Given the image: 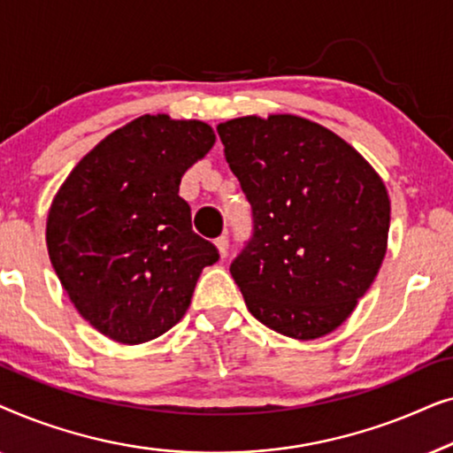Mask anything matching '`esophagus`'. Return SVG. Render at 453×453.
I'll return each instance as SVG.
<instances>
[{
	"label": "esophagus",
	"instance_id": "34e87169",
	"mask_svg": "<svg viewBox=\"0 0 453 453\" xmlns=\"http://www.w3.org/2000/svg\"><path fill=\"white\" fill-rule=\"evenodd\" d=\"M216 250H219V253H220V257H222V259H225V257L228 256V239L225 237V234H222V237L216 239Z\"/></svg>",
	"mask_w": 453,
	"mask_h": 453
}]
</instances>
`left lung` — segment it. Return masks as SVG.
Returning <instances> with one entry per match:
<instances>
[{
	"mask_svg": "<svg viewBox=\"0 0 453 453\" xmlns=\"http://www.w3.org/2000/svg\"><path fill=\"white\" fill-rule=\"evenodd\" d=\"M216 129L253 210V239L231 264L247 309L282 336H326L386 257V185L349 142L305 117L247 115Z\"/></svg>",
	"mask_w": 453,
	"mask_h": 453,
	"instance_id": "1",
	"label": "left lung"
}]
</instances>
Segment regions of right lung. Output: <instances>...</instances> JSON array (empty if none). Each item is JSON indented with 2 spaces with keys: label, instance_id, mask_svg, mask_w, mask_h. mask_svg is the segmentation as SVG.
I'll return each instance as SVG.
<instances>
[{
  "label": "right lung",
  "instance_id": "1",
  "mask_svg": "<svg viewBox=\"0 0 453 453\" xmlns=\"http://www.w3.org/2000/svg\"><path fill=\"white\" fill-rule=\"evenodd\" d=\"M214 142L203 121L142 115L98 142L55 194L49 259L103 336L129 346L163 336L188 311L202 270L219 262L179 197L185 171Z\"/></svg>",
  "mask_w": 453,
  "mask_h": 453
}]
</instances>
